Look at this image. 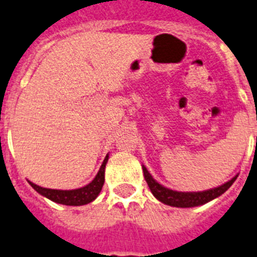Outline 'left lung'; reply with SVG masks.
<instances>
[{
    "label": "left lung",
    "mask_w": 257,
    "mask_h": 257,
    "mask_svg": "<svg viewBox=\"0 0 257 257\" xmlns=\"http://www.w3.org/2000/svg\"><path fill=\"white\" fill-rule=\"evenodd\" d=\"M142 169H144L145 180H146L151 193L154 194L156 199L160 200L164 204H168V206L181 207V208H190V207L202 206V204H206V203L211 202L212 199H215V198L220 196L221 194H224L233 185L236 177H238V176H235V177L231 178L230 181H227L226 184L215 187V189H211V190L198 191V193H195V191L194 193H182V191H175L171 190V189H167V187H164L163 185H160L159 182H156L154 180L153 176L146 169V167L142 166Z\"/></svg>",
    "instance_id": "left-lung-1"
}]
</instances>
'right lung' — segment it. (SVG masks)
<instances>
[{
  "instance_id": "obj_1",
  "label": "right lung",
  "mask_w": 257,
  "mask_h": 257,
  "mask_svg": "<svg viewBox=\"0 0 257 257\" xmlns=\"http://www.w3.org/2000/svg\"><path fill=\"white\" fill-rule=\"evenodd\" d=\"M107 160H108V155H106L101 168L98 171L97 176H95L94 180L90 184L84 187H80V189H75V190L46 189V187H41L31 181L28 182H30L31 186L37 193L44 195L48 199L53 200V202L59 203V204H66V206H84V204H88V203L93 202L98 196V194L101 193L102 186L104 184V168H106Z\"/></svg>"
}]
</instances>
